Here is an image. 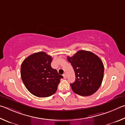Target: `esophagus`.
<instances>
[{"mask_svg":"<svg viewBox=\"0 0 125 125\" xmlns=\"http://www.w3.org/2000/svg\"><path fill=\"white\" fill-rule=\"evenodd\" d=\"M63 77H64V78H65V79H66V78H67V76H66V74H63Z\"/></svg>","mask_w":125,"mask_h":125,"instance_id":"esophagus-1","label":"esophagus"}]
</instances>
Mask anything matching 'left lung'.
I'll return each mask as SVG.
<instances>
[{
  "instance_id": "left-lung-1",
  "label": "left lung",
  "mask_w": 125,
  "mask_h": 125,
  "mask_svg": "<svg viewBox=\"0 0 125 125\" xmlns=\"http://www.w3.org/2000/svg\"><path fill=\"white\" fill-rule=\"evenodd\" d=\"M67 58L75 73V81L70 84L73 92L82 96L94 93L103 79L104 67L101 59L92 52L86 50H79Z\"/></svg>"
}]
</instances>
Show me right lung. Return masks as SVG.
Returning <instances> with one entry per match:
<instances>
[{
  "label": "right lung",
  "instance_id": "right-lung-1",
  "mask_svg": "<svg viewBox=\"0 0 125 125\" xmlns=\"http://www.w3.org/2000/svg\"><path fill=\"white\" fill-rule=\"evenodd\" d=\"M52 58L46 52L33 53L22 63L21 76L26 88L40 98L48 97L56 92L63 76L51 67Z\"/></svg>",
  "mask_w": 125,
  "mask_h": 125
}]
</instances>
